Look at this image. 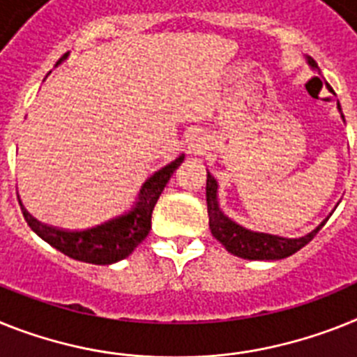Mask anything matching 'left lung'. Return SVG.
<instances>
[{"mask_svg": "<svg viewBox=\"0 0 357 357\" xmlns=\"http://www.w3.org/2000/svg\"><path fill=\"white\" fill-rule=\"evenodd\" d=\"M308 63L314 68H317V63L312 58H308ZM341 110V109H340ZM215 190L218 183L211 174H206V206H208V227L211 232L221 245H223L230 254L245 257V259H283V257L292 256L303 248L308 241H312L314 236L321 230L323 225H317L312 232H308L303 238H280V236L259 234V232H250L230 221L227 215L221 214L218 199H215Z\"/></svg>", "mask_w": 357, "mask_h": 357, "instance_id": "obj_1", "label": "left lung"}]
</instances>
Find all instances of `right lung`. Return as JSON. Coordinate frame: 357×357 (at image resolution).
Listing matches in <instances>:
<instances>
[{
	"label": "right lung",
	"mask_w": 357,
	"mask_h": 357,
	"mask_svg": "<svg viewBox=\"0 0 357 357\" xmlns=\"http://www.w3.org/2000/svg\"><path fill=\"white\" fill-rule=\"evenodd\" d=\"M65 58H67V54L61 59ZM183 160L185 155L181 154L146 179L142 194H139V202L136 203L132 211L91 227V229H58V227H50V225L34 220L23 206H21V212H23L26 225L36 234L49 245H52L54 248H58L65 256L77 259V261L94 263V265H110V263L119 261L128 254H132L134 248L149 236L155 202L160 199L165 185L169 183L170 176Z\"/></svg>",
	"instance_id": "1"
}]
</instances>
